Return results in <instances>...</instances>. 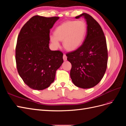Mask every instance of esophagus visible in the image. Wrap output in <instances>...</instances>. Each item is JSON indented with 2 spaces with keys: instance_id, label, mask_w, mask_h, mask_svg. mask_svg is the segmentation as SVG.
<instances>
[{
  "instance_id": "obj_1",
  "label": "esophagus",
  "mask_w": 126,
  "mask_h": 126,
  "mask_svg": "<svg viewBox=\"0 0 126 126\" xmlns=\"http://www.w3.org/2000/svg\"><path fill=\"white\" fill-rule=\"evenodd\" d=\"M67 56L65 54H63V60L64 61L67 60Z\"/></svg>"
}]
</instances>
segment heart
<instances>
[{
	"instance_id": "b5f03b06",
	"label": "heart",
	"mask_w": 126,
	"mask_h": 126,
	"mask_svg": "<svg viewBox=\"0 0 126 126\" xmlns=\"http://www.w3.org/2000/svg\"><path fill=\"white\" fill-rule=\"evenodd\" d=\"M87 32V26L83 21H67L57 27L54 35L50 36L51 43L56 47L59 40H63V46L67 50L73 51L80 46Z\"/></svg>"
}]
</instances>
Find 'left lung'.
I'll use <instances>...</instances> for the list:
<instances>
[{
  "label": "left lung",
  "mask_w": 126,
  "mask_h": 126,
  "mask_svg": "<svg viewBox=\"0 0 126 126\" xmlns=\"http://www.w3.org/2000/svg\"><path fill=\"white\" fill-rule=\"evenodd\" d=\"M83 17L87 25V35L77 49L66 54L71 64L70 77L74 85L81 88L94 87L104 77L107 66L108 50L104 33L98 22L86 13Z\"/></svg>",
  "instance_id": "left-lung-1"
}]
</instances>
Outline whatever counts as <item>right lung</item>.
Returning a JSON list of instances; mask_svg holds the SVG:
<instances>
[{"mask_svg": "<svg viewBox=\"0 0 126 126\" xmlns=\"http://www.w3.org/2000/svg\"><path fill=\"white\" fill-rule=\"evenodd\" d=\"M59 17H32L19 33L16 47L18 74L30 88L43 90L54 82L63 62V53L49 48L50 29Z\"/></svg>", "mask_w": 126, "mask_h": 126, "instance_id": "add662e5", "label": "right lung"}]
</instances>
